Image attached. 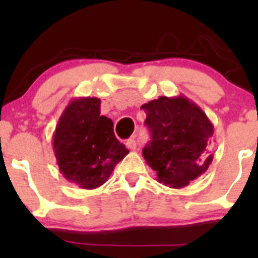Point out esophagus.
I'll list each match as a JSON object with an SVG mask.
<instances>
[{"mask_svg": "<svg viewBox=\"0 0 258 258\" xmlns=\"http://www.w3.org/2000/svg\"><path fill=\"white\" fill-rule=\"evenodd\" d=\"M126 147L128 148V150H136L137 148V142H136V140L135 139H130V140H127L126 141Z\"/></svg>", "mask_w": 258, "mask_h": 258, "instance_id": "obj_1", "label": "esophagus"}]
</instances>
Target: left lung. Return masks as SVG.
I'll use <instances>...</instances> for the list:
<instances>
[{
    "label": "left lung",
    "instance_id": "left-lung-1",
    "mask_svg": "<svg viewBox=\"0 0 258 258\" xmlns=\"http://www.w3.org/2000/svg\"><path fill=\"white\" fill-rule=\"evenodd\" d=\"M141 108L151 131L142 155L158 181L181 188L204 175L213 160V124L201 107L184 96H161Z\"/></svg>",
    "mask_w": 258,
    "mask_h": 258
}]
</instances>
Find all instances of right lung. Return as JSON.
Listing matches in <instances>:
<instances>
[{"instance_id":"1","label":"right lung","mask_w":258,"mask_h":258,"mask_svg":"<svg viewBox=\"0 0 258 258\" xmlns=\"http://www.w3.org/2000/svg\"><path fill=\"white\" fill-rule=\"evenodd\" d=\"M97 97L75 98L58 119L52 140L63 177L81 188L102 186L128 153L113 134L112 119L101 116Z\"/></svg>"}]
</instances>
